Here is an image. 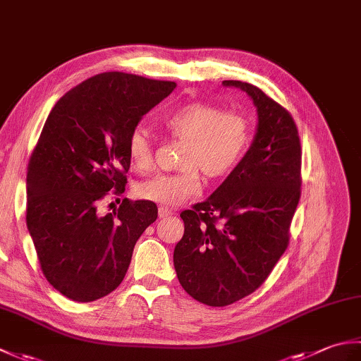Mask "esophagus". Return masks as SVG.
Returning a JSON list of instances; mask_svg holds the SVG:
<instances>
[{
	"label": "esophagus",
	"mask_w": 361,
	"mask_h": 361,
	"mask_svg": "<svg viewBox=\"0 0 361 361\" xmlns=\"http://www.w3.org/2000/svg\"><path fill=\"white\" fill-rule=\"evenodd\" d=\"M158 216H159V219L169 217V216H172V211L167 209V208H159V209H158Z\"/></svg>",
	"instance_id": "obj_1"
}]
</instances>
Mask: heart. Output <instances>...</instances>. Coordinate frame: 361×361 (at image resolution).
<instances>
[{
  "instance_id": "1",
  "label": "heart",
  "mask_w": 361,
  "mask_h": 361,
  "mask_svg": "<svg viewBox=\"0 0 361 361\" xmlns=\"http://www.w3.org/2000/svg\"><path fill=\"white\" fill-rule=\"evenodd\" d=\"M164 132L185 142L180 152V172L157 175L137 183L135 194L145 202L176 208L202 190V173L217 181L231 173L251 142L252 126L242 111H225L211 102H190L167 113L161 119ZM127 153L133 169L147 172L153 167L155 141L142 127L132 130Z\"/></svg>"
}]
</instances>
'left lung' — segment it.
<instances>
[{"mask_svg":"<svg viewBox=\"0 0 361 361\" xmlns=\"http://www.w3.org/2000/svg\"><path fill=\"white\" fill-rule=\"evenodd\" d=\"M257 109L250 150L208 200L183 211L185 234L173 251L181 287L197 301L225 307L256 291L290 240L301 197V141L288 110L262 90L224 80Z\"/></svg>","mask_w":361,"mask_h":361,"instance_id":"obj_1","label":"left lung"}]
</instances>
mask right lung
Listing matches in <instances>:
<instances>
[{"label":"right lung","mask_w":361,"mask_h":361,"mask_svg":"<svg viewBox=\"0 0 361 361\" xmlns=\"http://www.w3.org/2000/svg\"><path fill=\"white\" fill-rule=\"evenodd\" d=\"M175 82L127 73L90 78L60 99L46 119L27 164L26 224L51 286L78 302L104 298L126 278L136 240L158 217L155 203L124 198L127 141L145 113Z\"/></svg>","instance_id":"right-lung-1"}]
</instances>
